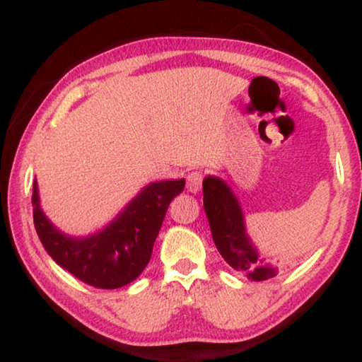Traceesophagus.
<instances>
[{"instance_id":"1","label":"esophagus","mask_w":362,"mask_h":362,"mask_svg":"<svg viewBox=\"0 0 362 362\" xmlns=\"http://www.w3.org/2000/svg\"><path fill=\"white\" fill-rule=\"evenodd\" d=\"M202 180H204V176H202L201 171H191L189 175L186 177V187L189 192H197L201 189L202 186Z\"/></svg>"}]
</instances>
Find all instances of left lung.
I'll return each mask as SVG.
<instances>
[{"instance_id":"8db88e82","label":"left lung","mask_w":362,"mask_h":362,"mask_svg":"<svg viewBox=\"0 0 362 362\" xmlns=\"http://www.w3.org/2000/svg\"><path fill=\"white\" fill-rule=\"evenodd\" d=\"M202 192L212 239L222 259L250 280L262 281L275 276V267L264 264L259 250L245 234L244 216L230 187L219 177L207 176L202 182Z\"/></svg>"}]
</instances>
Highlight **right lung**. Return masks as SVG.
<instances>
[{
  "mask_svg": "<svg viewBox=\"0 0 362 362\" xmlns=\"http://www.w3.org/2000/svg\"><path fill=\"white\" fill-rule=\"evenodd\" d=\"M182 189L185 180L151 182L105 229L76 239L57 230L44 216L34 181V227L47 254L69 274L95 288H120L145 270L168 206Z\"/></svg>",
  "mask_w": 362,
  "mask_h": 362,
  "instance_id": "obj_1",
  "label": "right lung"
}]
</instances>
